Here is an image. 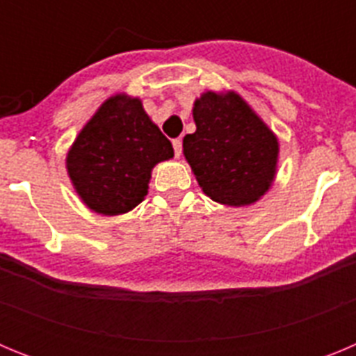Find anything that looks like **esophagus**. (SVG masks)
I'll use <instances>...</instances> for the list:
<instances>
[{
    "label": "esophagus",
    "instance_id": "esophagus-1",
    "mask_svg": "<svg viewBox=\"0 0 356 356\" xmlns=\"http://www.w3.org/2000/svg\"><path fill=\"white\" fill-rule=\"evenodd\" d=\"M172 149H175V155L176 156L181 155V140L180 139L172 140Z\"/></svg>",
    "mask_w": 356,
    "mask_h": 356
}]
</instances>
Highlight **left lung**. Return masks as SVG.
Listing matches in <instances>:
<instances>
[{"label":"left lung","instance_id":"8db88e82","mask_svg":"<svg viewBox=\"0 0 356 356\" xmlns=\"http://www.w3.org/2000/svg\"><path fill=\"white\" fill-rule=\"evenodd\" d=\"M196 131L184 153L203 193L222 205H251L275 178L278 140L238 94L207 92L194 103Z\"/></svg>","mask_w":356,"mask_h":356}]
</instances>
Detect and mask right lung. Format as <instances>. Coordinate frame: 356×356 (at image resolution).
I'll return each instance as SVG.
<instances>
[{
    "mask_svg": "<svg viewBox=\"0 0 356 356\" xmlns=\"http://www.w3.org/2000/svg\"><path fill=\"white\" fill-rule=\"evenodd\" d=\"M172 156L169 139L139 99H106L85 124L67 155L72 185L90 210L118 216L147 194L153 165Z\"/></svg>",
    "mask_w": 356,
    "mask_h": 356,
    "instance_id": "obj_1",
    "label": "right lung"
}]
</instances>
